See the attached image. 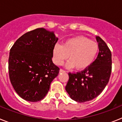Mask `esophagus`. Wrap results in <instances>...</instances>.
I'll use <instances>...</instances> for the list:
<instances>
[{
    "label": "esophagus",
    "mask_w": 122,
    "mask_h": 122,
    "mask_svg": "<svg viewBox=\"0 0 122 122\" xmlns=\"http://www.w3.org/2000/svg\"><path fill=\"white\" fill-rule=\"evenodd\" d=\"M65 71H64L63 70H62V69H60V70H59V73H65Z\"/></svg>",
    "instance_id": "esophagus-1"
}]
</instances>
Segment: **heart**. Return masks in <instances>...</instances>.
I'll use <instances>...</instances> for the list:
<instances>
[{
	"label": "heart",
	"mask_w": 122,
	"mask_h": 122,
	"mask_svg": "<svg viewBox=\"0 0 122 122\" xmlns=\"http://www.w3.org/2000/svg\"><path fill=\"white\" fill-rule=\"evenodd\" d=\"M98 51L97 43L84 36H79L68 39L62 46L55 45L52 55L54 62L57 65H62L69 56L70 60L66 62V67H76L77 70L82 71L91 66Z\"/></svg>",
	"instance_id": "heart-1"
}]
</instances>
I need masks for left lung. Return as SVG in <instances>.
I'll list each match as a JSON object with an SVG mask.
<instances>
[{
	"mask_svg": "<svg viewBox=\"0 0 122 122\" xmlns=\"http://www.w3.org/2000/svg\"><path fill=\"white\" fill-rule=\"evenodd\" d=\"M99 53L91 66L76 73H69L65 90L71 98L79 103L92 100L102 92L109 80L112 70V54L100 36H95Z\"/></svg>",
	"mask_w": 122,
	"mask_h": 122,
	"instance_id": "left-lung-1",
	"label": "left lung"
}]
</instances>
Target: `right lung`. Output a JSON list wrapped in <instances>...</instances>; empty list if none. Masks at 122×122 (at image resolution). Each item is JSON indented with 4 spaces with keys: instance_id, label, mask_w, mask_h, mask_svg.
Masks as SVG:
<instances>
[{
    "instance_id": "add662e5",
    "label": "right lung",
    "mask_w": 122,
    "mask_h": 122,
    "mask_svg": "<svg viewBox=\"0 0 122 122\" xmlns=\"http://www.w3.org/2000/svg\"><path fill=\"white\" fill-rule=\"evenodd\" d=\"M58 38L54 32L38 28L18 38L10 52V81L24 100L37 102L43 99L59 68L53 63L52 51Z\"/></svg>"
}]
</instances>
